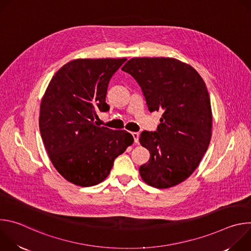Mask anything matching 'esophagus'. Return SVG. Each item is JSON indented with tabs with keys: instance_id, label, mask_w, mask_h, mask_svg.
Instances as JSON below:
<instances>
[{
	"instance_id": "esophagus-1",
	"label": "esophagus",
	"mask_w": 251,
	"mask_h": 251,
	"mask_svg": "<svg viewBox=\"0 0 251 251\" xmlns=\"http://www.w3.org/2000/svg\"><path fill=\"white\" fill-rule=\"evenodd\" d=\"M132 136H133V138H134L135 144H138V143H139V133L133 132V133H132Z\"/></svg>"
}]
</instances>
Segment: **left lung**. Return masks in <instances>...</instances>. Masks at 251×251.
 <instances>
[{
    "label": "left lung",
    "instance_id": "obj_1",
    "mask_svg": "<svg viewBox=\"0 0 251 251\" xmlns=\"http://www.w3.org/2000/svg\"><path fill=\"white\" fill-rule=\"evenodd\" d=\"M122 70L140 85L150 112L163 109L157 131H143L149 150L139 168L142 180L157 189L176 186L194 173L207 150L212 115L204 81L191 65L172 57H134Z\"/></svg>",
    "mask_w": 251,
    "mask_h": 251
}]
</instances>
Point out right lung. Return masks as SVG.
Listing matches in <instances>:
<instances>
[{
    "label": "right lung",
    "instance_id": "1",
    "mask_svg": "<svg viewBox=\"0 0 251 251\" xmlns=\"http://www.w3.org/2000/svg\"><path fill=\"white\" fill-rule=\"evenodd\" d=\"M127 58H78L64 64L42 99L40 131L49 157L66 181L95 186L109 175L114 160L133 144L125 130L99 127L106 112L110 78Z\"/></svg>",
    "mask_w": 251,
    "mask_h": 251
}]
</instances>
